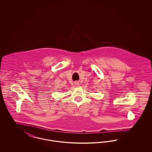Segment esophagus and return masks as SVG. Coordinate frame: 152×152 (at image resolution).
<instances>
[{"label": "esophagus", "mask_w": 152, "mask_h": 152, "mask_svg": "<svg viewBox=\"0 0 152 152\" xmlns=\"http://www.w3.org/2000/svg\"><path fill=\"white\" fill-rule=\"evenodd\" d=\"M74 84H75V86H76V87H77V86H79V82H77V81H75Z\"/></svg>", "instance_id": "esophagus-1"}]
</instances>
